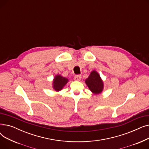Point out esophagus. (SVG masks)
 <instances>
[{
  "label": "esophagus",
  "mask_w": 149,
  "mask_h": 149,
  "mask_svg": "<svg viewBox=\"0 0 149 149\" xmlns=\"http://www.w3.org/2000/svg\"><path fill=\"white\" fill-rule=\"evenodd\" d=\"M74 79L76 81H80L81 80V77L80 75H75L74 77Z\"/></svg>",
  "instance_id": "1"
}]
</instances>
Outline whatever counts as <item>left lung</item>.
<instances>
[{"label": "left lung", "mask_w": 149, "mask_h": 149, "mask_svg": "<svg viewBox=\"0 0 149 149\" xmlns=\"http://www.w3.org/2000/svg\"><path fill=\"white\" fill-rule=\"evenodd\" d=\"M85 83L91 91L94 94H99L103 90V81L101 80L99 74L95 70L91 72L88 79H86Z\"/></svg>", "instance_id": "obj_1"}]
</instances>
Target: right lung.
Wrapping results in <instances>:
<instances>
[{
	"label": "right lung",
	"instance_id": "right-lung-1",
	"mask_svg": "<svg viewBox=\"0 0 149 149\" xmlns=\"http://www.w3.org/2000/svg\"><path fill=\"white\" fill-rule=\"evenodd\" d=\"M68 82V79L67 78L62 77L60 75H57L53 80V89L56 91H60L63 88Z\"/></svg>",
	"mask_w": 149,
	"mask_h": 149
}]
</instances>
